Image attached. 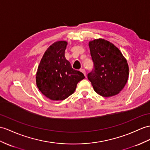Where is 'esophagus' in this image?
Returning a JSON list of instances; mask_svg holds the SVG:
<instances>
[{
	"mask_svg": "<svg viewBox=\"0 0 150 150\" xmlns=\"http://www.w3.org/2000/svg\"><path fill=\"white\" fill-rule=\"evenodd\" d=\"M80 71H81V72H83V74H84V75H85V77H86V71H85V69H80Z\"/></svg>",
	"mask_w": 150,
	"mask_h": 150,
	"instance_id": "1",
	"label": "esophagus"
}]
</instances>
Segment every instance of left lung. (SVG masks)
I'll return each instance as SVG.
<instances>
[{"label":"left lung","mask_w":150,"mask_h":150,"mask_svg":"<svg viewBox=\"0 0 150 150\" xmlns=\"http://www.w3.org/2000/svg\"><path fill=\"white\" fill-rule=\"evenodd\" d=\"M94 69L88 74L95 92L104 97L115 96L123 90L129 75L126 58L117 47L104 39L88 43Z\"/></svg>","instance_id":"left-lung-1"}]
</instances>
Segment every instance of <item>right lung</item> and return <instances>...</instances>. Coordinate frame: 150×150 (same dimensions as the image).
<instances>
[{
	"mask_svg": "<svg viewBox=\"0 0 150 150\" xmlns=\"http://www.w3.org/2000/svg\"><path fill=\"white\" fill-rule=\"evenodd\" d=\"M67 42L58 41L49 46L40 62L36 85L44 96L52 100H63L74 92L77 84L85 78L74 70L65 57Z\"/></svg>",
	"mask_w": 150,
	"mask_h": 150,
	"instance_id": "add662e5",
	"label": "right lung"
}]
</instances>
